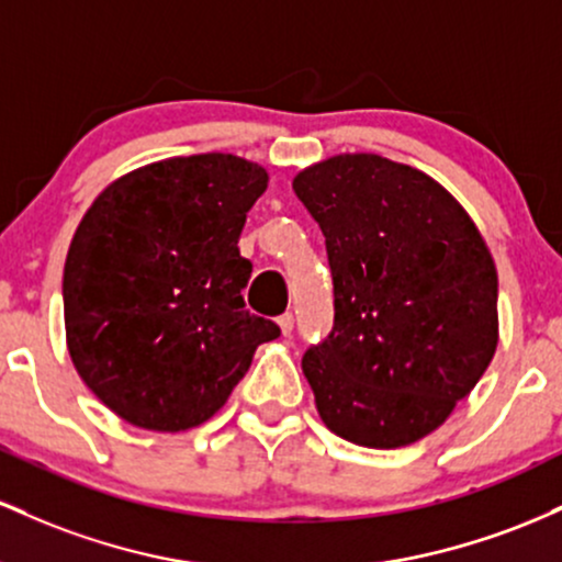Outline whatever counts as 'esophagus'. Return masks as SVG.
<instances>
[{"label":"esophagus","mask_w":562,"mask_h":562,"mask_svg":"<svg viewBox=\"0 0 562 562\" xmlns=\"http://www.w3.org/2000/svg\"><path fill=\"white\" fill-rule=\"evenodd\" d=\"M277 325H280V333L285 335V338L293 333V317H290V314H282V317L277 319Z\"/></svg>","instance_id":"obj_1"}]
</instances>
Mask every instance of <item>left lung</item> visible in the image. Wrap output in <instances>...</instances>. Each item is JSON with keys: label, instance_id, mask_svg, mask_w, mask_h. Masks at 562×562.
Wrapping results in <instances>:
<instances>
[{"label": "left lung", "instance_id": "8db88e82", "mask_svg": "<svg viewBox=\"0 0 562 562\" xmlns=\"http://www.w3.org/2000/svg\"><path fill=\"white\" fill-rule=\"evenodd\" d=\"M293 190L325 235L335 285L330 338L301 359L322 423L357 447H409L492 364V250L447 187L375 153L306 166Z\"/></svg>", "mask_w": 562, "mask_h": 562}]
</instances>
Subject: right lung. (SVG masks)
I'll use <instances>...</instances> for the list:
<instances>
[{"mask_svg": "<svg viewBox=\"0 0 562 562\" xmlns=\"http://www.w3.org/2000/svg\"><path fill=\"white\" fill-rule=\"evenodd\" d=\"M267 184L232 153L166 158L113 179L81 216L63 269L66 344L121 420L158 434L211 420L280 335L240 295L237 240Z\"/></svg>", "mask_w": 562, "mask_h": 562, "instance_id": "1", "label": "right lung"}]
</instances>
